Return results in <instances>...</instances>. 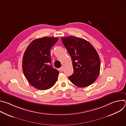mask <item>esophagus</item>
<instances>
[{
  "label": "esophagus",
  "instance_id": "34e87169",
  "mask_svg": "<svg viewBox=\"0 0 126 126\" xmlns=\"http://www.w3.org/2000/svg\"><path fill=\"white\" fill-rule=\"evenodd\" d=\"M59 71H63V67L62 66V67H61L60 69H59Z\"/></svg>",
  "mask_w": 126,
  "mask_h": 126
}]
</instances>
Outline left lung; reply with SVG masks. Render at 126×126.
Returning a JSON list of instances; mask_svg holds the SVG:
<instances>
[{"instance_id":"left-lung-1","label":"left lung","mask_w":126,"mask_h":126,"mask_svg":"<svg viewBox=\"0 0 126 126\" xmlns=\"http://www.w3.org/2000/svg\"><path fill=\"white\" fill-rule=\"evenodd\" d=\"M72 60L74 72L70 81L79 87L93 83L99 75L100 59L94 47L87 40L73 36L61 38Z\"/></svg>"}]
</instances>
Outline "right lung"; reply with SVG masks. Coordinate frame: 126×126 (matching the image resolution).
<instances>
[{"instance_id": "add662e5", "label": "right lung", "mask_w": 126, "mask_h": 126, "mask_svg": "<svg viewBox=\"0 0 126 126\" xmlns=\"http://www.w3.org/2000/svg\"><path fill=\"white\" fill-rule=\"evenodd\" d=\"M58 40L50 37L34 39L24 53L23 73L30 84L38 90L50 89L57 80L59 71L51 65L50 49Z\"/></svg>"}]
</instances>
